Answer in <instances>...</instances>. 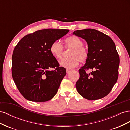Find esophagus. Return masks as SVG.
Here are the masks:
<instances>
[{
    "label": "esophagus",
    "instance_id": "obj_1",
    "mask_svg": "<svg viewBox=\"0 0 130 130\" xmlns=\"http://www.w3.org/2000/svg\"><path fill=\"white\" fill-rule=\"evenodd\" d=\"M70 70H71L70 69H66V73H68L69 72H70Z\"/></svg>",
    "mask_w": 130,
    "mask_h": 130
}]
</instances>
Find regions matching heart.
Masks as SVG:
<instances>
[{"label":"heart","mask_w":130,"mask_h":130,"mask_svg":"<svg viewBox=\"0 0 130 130\" xmlns=\"http://www.w3.org/2000/svg\"><path fill=\"white\" fill-rule=\"evenodd\" d=\"M65 48L72 49L69 53L70 57L63 58L60 62L63 67L70 69L76 67L79 62H85L88 57V51L83 46L84 43L77 36H70L65 40ZM50 52L56 59H61L64 53V47L58 41L54 42L50 47Z\"/></svg>","instance_id":"obj_1"}]
</instances>
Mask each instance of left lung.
Masks as SVG:
<instances>
[{"label": "left lung", "instance_id": "8db88e82", "mask_svg": "<svg viewBox=\"0 0 130 130\" xmlns=\"http://www.w3.org/2000/svg\"><path fill=\"white\" fill-rule=\"evenodd\" d=\"M74 35L87 42L88 57L79 69L76 83L78 93L88 100H97L107 95L118 77L119 56L112 39L95 29L76 30ZM92 69L88 74L85 70Z\"/></svg>", "mask_w": 130, "mask_h": 130}]
</instances>
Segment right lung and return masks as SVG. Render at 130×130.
Returning <instances> with one entry per match:
<instances>
[{"label":"right lung","mask_w":130,"mask_h":130,"mask_svg":"<svg viewBox=\"0 0 130 130\" xmlns=\"http://www.w3.org/2000/svg\"><path fill=\"white\" fill-rule=\"evenodd\" d=\"M66 29H43L23 37L12 55V75L15 85L26 99L48 101L56 95L66 74L50 52L52 43L69 32ZM50 68H55L54 70Z\"/></svg>","instance_id":"add662e5"}]
</instances>
